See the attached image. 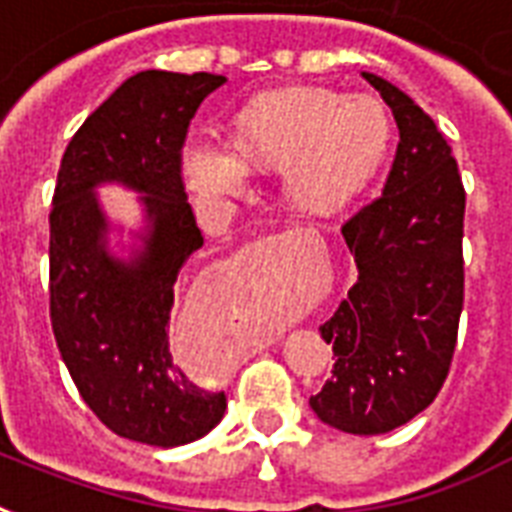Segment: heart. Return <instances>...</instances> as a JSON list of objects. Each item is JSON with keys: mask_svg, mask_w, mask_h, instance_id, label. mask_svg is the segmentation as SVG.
<instances>
[{"mask_svg": "<svg viewBox=\"0 0 512 512\" xmlns=\"http://www.w3.org/2000/svg\"><path fill=\"white\" fill-rule=\"evenodd\" d=\"M390 143L393 119L380 98L292 84L260 92L231 116L225 154L185 148L180 175L201 199H225L239 191L244 175L279 170L284 207L305 220H324L372 185Z\"/></svg>", "mask_w": 512, "mask_h": 512, "instance_id": "1", "label": "heart"}]
</instances>
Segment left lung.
I'll use <instances>...</instances> for the list:
<instances>
[{
    "label": "left lung",
    "mask_w": 512,
    "mask_h": 512,
    "mask_svg": "<svg viewBox=\"0 0 512 512\" xmlns=\"http://www.w3.org/2000/svg\"><path fill=\"white\" fill-rule=\"evenodd\" d=\"M361 76L393 111L398 148L380 199L342 225L358 276L319 327L337 361L311 409L342 433L380 436L433 404L452 364L465 188L436 122L388 79Z\"/></svg>",
    "instance_id": "left-lung-1"
}]
</instances>
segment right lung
Listing matches in <instances>:
<instances>
[{"label":"right lung","instance_id":"add662e5","mask_svg":"<svg viewBox=\"0 0 512 512\" xmlns=\"http://www.w3.org/2000/svg\"><path fill=\"white\" fill-rule=\"evenodd\" d=\"M217 74L140 71L92 111L68 143L50 212V319L84 404L116 436L191 444L225 414L172 353L170 319L185 260L201 249L180 180L188 122ZM108 184L138 192L127 229L102 207Z\"/></svg>","mask_w":512,"mask_h":512}]
</instances>
